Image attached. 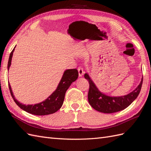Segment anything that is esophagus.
Masks as SVG:
<instances>
[{
	"mask_svg": "<svg viewBox=\"0 0 151 151\" xmlns=\"http://www.w3.org/2000/svg\"><path fill=\"white\" fill-rule=\"evenodd\" d=\"M78 72H79V77H82L83 76L84 72L83 70V68H82L81 67H78Z\"/></svg>",
	"mask_w": 151,
	"mask_h": 151,
	"instance_id": "34e87169",
	"label": "esophagus"
}]
</instances>
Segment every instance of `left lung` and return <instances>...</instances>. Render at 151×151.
Segmentation results:
<instances>
[{
    "instance_id": "8db88e82",
    "label": "left lung",
    "mask_w": 151,
    "mask_h": 151,
    "mask_svg": "<svg viewBox=\"0 0 151 151\" xmlns=\"http://www.w3.org/2000/svg\"><path fill=\"white\" fill-rule=\"evenodd\" d=\"M85 79L89 83L88 101L94 109L104 113H113L127 108L137 98L141 90L143 77L139 85L132 92L121 96H109L101 93L94 83L88 73L84 74Z\"/></svg>"
}]
</instances>
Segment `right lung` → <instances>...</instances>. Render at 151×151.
<instances>
[{"label": "right lung", "instance_id": "obj_1", "mask_svg": "<svg viewBox=\"0 0 151 151\" xmlns=\"http://www.w3.org/2000/svg\"><path fill=\"white\" fill-rule=\"evenodd\" d=\"M14 48L11 52L9 58L7 69L9 70L11 65L12 57L13 55V52L14 51ZM79 74L78 71L76 68L74 69H67L66 70L62 76V79L59 83L55 91L48 97L45 101L37 103L35 104H23L19 103L15 98L12 93L11 86L9 83V88L10 90V93L14 101L17 104V105L24 111L29 113L33 114L35 115H47L52 114L57 111L60 109L64 101L65 95L67 90L69 88L71 84L77 80L78 78Z\"/></svg>", "mask_w": 151, "mask_h": 151}]
</instances>
